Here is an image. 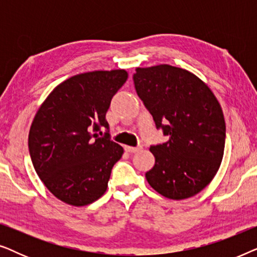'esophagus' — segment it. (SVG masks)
<instances>
[{
	"label": "esophagus",
	"instance_id": "obj_1",
	"mask_svg": "<svg viewBox=\"0 0 257 257\" xmlns=\"http://www.w3.org/2000/svg\"><path fill=\"white\" fill-rule=\"evenodd\" d=\"M143 147L142 146H138V147H132V146H125V151L128 153H136V152H139L140 150H142Z\"/></svg>",
	"mask_w": 257,
	"mask_h": 257
}]
</instances>
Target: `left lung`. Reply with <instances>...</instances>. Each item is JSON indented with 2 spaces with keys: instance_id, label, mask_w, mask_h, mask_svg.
<instances>
[{
  "instance_id": "8db88e82",
  "label": "left lung",
  "mask_w": 257,
  "mask_h": 257,
  "mask_svg": "<svg viewBox=\"0 0 257 257\" xmlns=\"http://www.w3.org/2000/svg\"><path fill=\"white\" fill-rule=\"evenodd\" d=\"M133 80L157 127L168 137L150 147L156 164L146 180L165 198H192L213 180L223 158L226 124L219 100L194 73L168 64L137 68Z\"/></svg>"
}]
</instances>
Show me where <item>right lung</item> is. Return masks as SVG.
<instances>
[{
	"label": "right lung",
	"instance_id": "add662e5",
	"mask_svg": "<svg viewBox=\"0 0 257 257\" xmlns=\"http://www.w3.org/2000/svg\"><path fill=\"white\" fill-rule=\"evenodd\" d=\"M124 69L72 76L47 97L31 124L29 152L45 187L70 206L90 205L106 192L113 165L124 149L107 137L106 112L124 85Z\"/></svg>",
	"mask_w": 257,
	"mask_h": 257
}]
</instances>
